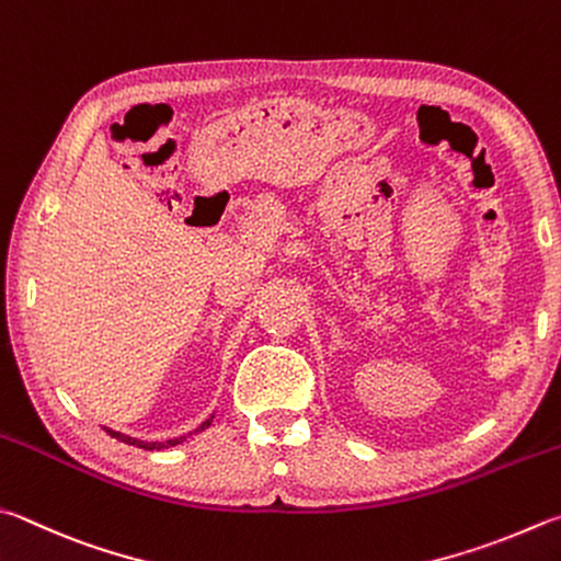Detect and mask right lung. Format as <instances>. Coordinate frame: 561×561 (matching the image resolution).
I'll use <instances>...</instances> for the list:
<instances>
[{
	"label": "right lung",
	"mask_w": 561,
	"mask_h": 561,
	"mask_svg": "<svg viewBox=\"0 0 561 561\" xmlns=\"http://www.w3.org/2000/svg\"><path fill=\"white\" fill-rule=\"evenodd\" d=\"M213 420V416H210ZM210 420H206L203 422L198 430H196V434L198 432H203L206 430V426H210ZM110 436H115L117 442H125V444H129V446H139V449H147V451H161V449H169V446H176V444H181V442H186V436H179V439H169V442H139V439H131V436H127V434H119V432H112V430H105ZM193 434V432H191ZM188 434V436H191Z\"/></svg>",
	"instance_id": "obj_1"
}]
</instances>
